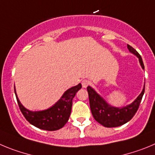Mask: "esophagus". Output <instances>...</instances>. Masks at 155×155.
<instances>
[{"label": "esophagus", "instance_id": "1", "mask_svg": "<svg viewBox=\"0 0 155 155\" xmlns=\"http://www.w3.org/2000/svg\"><path fill=\"white\" fill-rule=\"evenodd\" d=\"M90 84V82L89 80H87V79H83V80L82 81V86H83V88H86Z\"/></svg>", "mask_w": 155, "mask_h": 155}]
</instances>
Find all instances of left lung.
<instances>
[{"mask_svg": "<svg viewBox=\"0 0 155 155\" xmlns=\"http://www.w3.org/2000/svg\"><path fill=\"white\" fill-rule=\"evenodd\" d=\"M129 51L139 58L142 69H144L142 58L140 54L130 45H127ZM145 85L140 94L137 97L136 100L129 105L122 108L114 107L108 104L100 95L90 86L87 87L90 99V106L93 117L98 123L106 127H116L124 124L132 119L139 108V105L144 93Z\"/></svg>", "mask_w": 155, "mask_h": 155, "instance_id": "8db88e82", "label": "left lung"}]
</instances>
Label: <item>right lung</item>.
<instances>
[{
	"label": "right lung",
	"instance_id": "add662e5",
	"mask_svg": "<svg viewBox=\"0 0 155 155\" xmlns=\"http://www.w3.org/2000/svg\"><path fill=\"white\" fill-rule=\"evenodd\" d=\"M82 88L81 83L70 88L64 93L61 99L50 108L41 111H31L23 107L19 101L15 89V96L19 108L25 119L36 127L45 130H57L69 120L72 106V99Z\"/></svg>",
	"mask_w": 155,
	"mask_h": 155
}]
</instances>
